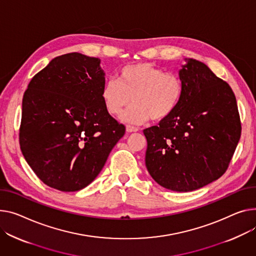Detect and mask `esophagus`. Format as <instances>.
<instances>
[{
    "label": "esophagus",
    "mask_w": 256,
    "mask_h": 256,
    "mask_svg": "<svg viewBox=\"0 0 256 256\" xmlns=\"http://www.w3.org/2000/svg\"><path fill=\"white\" fill-rule=\"evenodd\" d=\"M126 130H128V132H138V130H139V128H136V126H130V124H128V126H126Z\"/></svg>",
    "instance_id": "esophagus-1"
}]
</instances>
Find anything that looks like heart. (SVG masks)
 Masks as SVG:
<instances>
[{"instance_id": "obj_1", "label": "heart", "mask_w": 256, "mask_h": 256, "mask_svg": "<svg viewBox=\"0 0 256 256\" xmlns=\"http://www.w3.org/2000/svg\"><path fill=\"white\" fill-rule=\"evenodd\" d=\"M183 94V83L179 76L166 73L162 68L139 62L126 66L118 73L117 80L105 83L102 90L106 110L113 116L124 111L122 118L126 122L142 124L150 118L162 122L178 107Z\"/></svg>"}]
</instances>
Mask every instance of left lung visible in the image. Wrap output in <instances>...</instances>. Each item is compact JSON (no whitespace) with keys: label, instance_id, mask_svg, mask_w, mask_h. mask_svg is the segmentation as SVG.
<instances>
[{"label":"left lung","instance_id":"left-lung-1","mask_svg":"<svg viewBox=\"0 0 256 256\" xmlns=\"http://www.w3.org/2000/svg\"><path fill=\"white\" fill-rule=\"evenodd\" d=\"M179 76L183 94L178 107L143 132L151 177L166 190L186 192L226 173L242 126L234 92L205 64L190 58Z\"/></svg>","mask_w":256,"mask_h":256}]
</instances>
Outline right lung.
Listing matches in <instances>:
<instances>
[{
    "label": "right lung",
    "instance_id": "add662e5",
    "mask_svg": "<svg viewBox=\"0 0 256 256\" xmlns=\"http://www.w3.org/2000/svg\"><path fill=\"white\" fill-rule=\"evenodd\" d=\"M100 60L78 52L56 56L30 81L22 98L20 145L37 175L64 192L90 184L126 126L106 110Z\"/></svg>",
    "mask_w": 256,
    "mask_h": 256
}]
</instances>
